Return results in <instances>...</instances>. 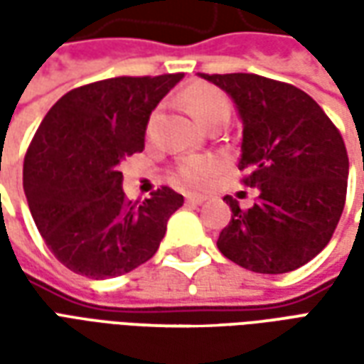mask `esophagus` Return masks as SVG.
I'll return each instance as SVG.
<instances>
[{
  "instance_id": "obj_1",
  "label": "esophagus",
  "mask_w": 364,
  "mask_h": 364,
  "mask_svg": "<svg viewBox=\"0 0 364 364\" xmlns=\"http://www.w3.org/2000/svg\"><path fill=\"white\" fill-rule=\"evenodd\" d=\"M185 200H187L189 205H200V203H205V197H200V195H187Z\"/></svg>"
}]
</instances>
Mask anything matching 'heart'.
<instances>
[{
    "mask_svg": "<svg viewBox=\"0 0 364 364\" xmlns=\"http://www.w3.org/2000/svg\"><path fill=\"white\" fill-rule=\"evenodd\" d=\"M183 101L195 114V119L205 127H210L214 122H228L232 114V105L226 93L210 83L198 82L189 85L183 93ZM151 128H154V119L148 122V132H151ZM214 171H216V161L213 158H189L179 161V166L175 167V179L183 187L200 189L208 183Z\"/></svg>",
    "mask_w": 364,
    "mask_h": 364,
    "instance_id": "1",
    "label": "heart"
}]
</instances>
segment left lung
<instances>
[{
    "label": "left lung",
    "instance_id": "8db88e82",
    "mask_svg": "<svg viewBox=\"0 0 364 364\" xmlns=\"http://www.w3.org/2000/svg\"><path fill=\"white\" fill-rule=\"evenodd\" d=\"M237 105L244 120L242 183L257 189L252 208L224 197L232 220L218 250L240 267L281 274L329 244L347 197L349 158L341 132L312 97L257 74H200Z\"/></svg>",
    "mask_w": 364,
    "mask_h": 364
}]
</instances>
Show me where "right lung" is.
Here are the masks:
<instances>
[{"mask_svg": "<svg viewBox=\"0 0 364 364\" xmlns=\"http://www.w3.org/2000/svg\"><path fill=\"white\" fill-rule=\"evenodd\" d=\"M183 74L120 75L52 105L28 144L23 189L54 257L90 279L130 273L158 252L183 197L161 185L128 200L120 161L144 150L151 111Z\"/></svg>", "mask_w": 364, "mask_h": 364, "instance_id": "obj_1", "label": "right lung"}]
</instances>
